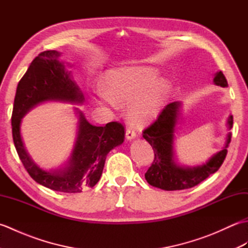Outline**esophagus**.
I'll return each instance as SVG.
<instances>
[{
	"label": "esophagus",
	"mask_w": 248,
	"mask_h": 248,
	"mask_svg": "<svg viewBox=\"0 0 248 248\" xmlns=\"http://www.w3.org/2000/svg\"><path fill=\"white\" fill-rule=\"evenodd\" d=\"M125 138H127V140H133L136 138V132L133 129L128 128L125 130Z\"/></svg>",
	"instance_id": "34e87169"
}]
</instances>
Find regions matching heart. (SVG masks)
<instances>
[{
    "label": "heart",
    "instance_id": "heart-1",
    "mask_svg": "<svg viewBox=\"0 0 248 248\" xmlns=\"http://www.w3.org/2000/svg\"><path fill=\"white\" fill-rule=\"evenodd\" d=\"M160 72L152 67H128L109 71L105 77L107 89H98L101 103L116 107L130 104L128 118L143 125L159 114L168 91L166 83H159Z\"/></svg>",
    "mask_w": 248,
    "mask_h": 248
}]
</instances>
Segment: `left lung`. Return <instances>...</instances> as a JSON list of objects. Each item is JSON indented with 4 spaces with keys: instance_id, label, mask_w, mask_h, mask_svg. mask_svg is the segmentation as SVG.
<instances>
[{
    "instance_id": "1",
    "label": "left lung",
    "mask_w": 248,
    "mask_h": 248,
    "mask_svg": "<svg viewBox=\"0 0 248 248\" xmlns=\"http://www.w3.org/2000/svg\"><path fill=\"white\" fill-rule=\"evenodd\" d=\"M213 82L215 85L228 86L227 80L222 71L215 73ZM180 108V102L167 104L155 123L143 132L144 139L152 146L155 151V160L145 173V178L150 186L165 191L191 188L217 171L227 155V147L231 140V133H228L223 150L214 155L205 164L196 167L178 165L175 161L173 140ZM227 124L229 130L232 128V115L228 117Z\"/></svg>"
}]
</instances>
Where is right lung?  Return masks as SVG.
Masks as SVG:
<instances>
[{
  "label": "right lung",
  "mask_w": 248,
  "mask_h": 248,
  "mask_svg": "<svg viewBox=\"0 0 248 248\" xmlns=\"http://www.w3.org/2000/svg\"><path fill=\"white\" fill-rule=\"evenodd\" d=\"M60 56V52L55 50L41 52L20 80L12 115L13 139L24 168L37 183L57 192L80 193L98 183L108 154L124 143V128L117 121L108 123L104 127H96L78 110L77 140L68 164L64 168L48 171L31 159L20 132L23 116L37 104L46 101L84 102L83 93L71 80L64 62L59 61Z\"/></svg>",
  "instance_id": "1"
}]
</instances>
